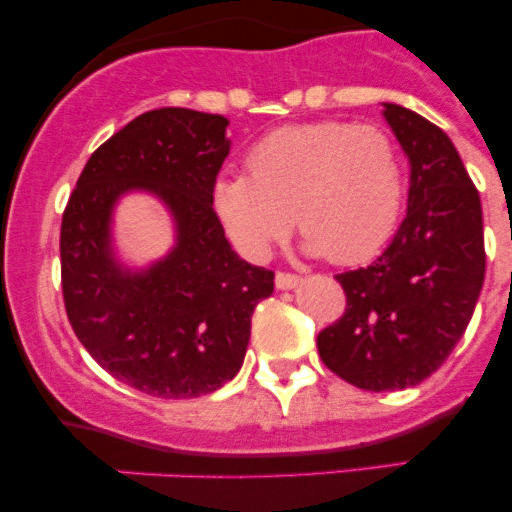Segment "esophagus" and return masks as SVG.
<instances>
[{
	"instance_id": "esophagus-1",
	"label": "esophagus",
	"mask_w": 512,
	"mask_h": 512,
	"mask_svg": "<svg viewBox=\"0 0 512 512\" xmlns=\"http://www.w3.org/2000/svg\"><path fill=\"white\" fill-rule=\"evenodd\" d=\"M276 289L286 291V289H293V286H298V281H301V276L293 274V272H284V269H279L276 272Z\"/></svg>"
}]
</instances>
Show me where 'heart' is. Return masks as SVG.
<instances>
[{
    "mask_svg": "<svg viewBox=\"0 0 512 512\" xmlns=\"http://www.w3.org/2000/svg\"><path fill=\"white\" fill-rule=\"evenodd\" d=\"M404 175L380 127L310 122L281 127L252 146L248 173L216 182L214 204L231 238L262 257L296 226L305 248L337 264L368 260L395 231Z\"/></svg>",
    "mask_w": 512,
    "mask_h": 512,
    "instance_id": "obj_1",
    "label": "heart"
}]
</instances>
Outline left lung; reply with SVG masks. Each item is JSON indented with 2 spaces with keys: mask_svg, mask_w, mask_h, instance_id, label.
I'll return each instance as SVG.
<instances>
[{
  "mask_svg": "<svg viewBox=\"0 0 512 512\" xmlns=\"http://www.w3.org/2000/svg\"><path fill=\"white\" fill-rule=\"evenodd\" d=\"M385 117L411 163L407 216L378 260L334 276L344 315L317 334L322 363L370 392L414 387L443 366L486 272L479 192L448 134L395 103Z\"/></svg>",
  "mask_w": 512,
  "mask_h": 512,
  "instance_id": "obj_1",
  "label": "left lung"
}]
</instances>
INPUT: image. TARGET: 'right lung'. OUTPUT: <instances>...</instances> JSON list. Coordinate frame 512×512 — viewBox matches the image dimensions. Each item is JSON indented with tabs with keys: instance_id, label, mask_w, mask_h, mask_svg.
Returning <instances> with one entry per match:
<instances>
[{
	"instance_id": "right-lung-1",
	"label": "right lung",
	"mask_w": 512,
	"mask_h": 512,
	"mask_svg": "<svg viewBox=\"0 0 512 512\" xmlns=\"http://www.w3.org/2000/svg\"><path fill=\"white\" fill-rule=\"evenodd\" d=\"M223 115L158 108L93 151L62 214V298L69 325L98 366L144 395L190 399L243 366L250 317L272 296L274 272L231 250L214 187L231 142ZM156 191L179 223V245L144 275L109 255L114 199Z\"/></svg>"
}]
</instances>
